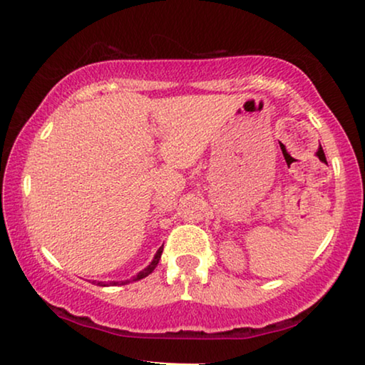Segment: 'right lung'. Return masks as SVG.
<instances>
[{
    "instance_id": "right-lung-1",
    "label": "right lung",
    "mask_w": 365,
    "mask_h": 365,
    "mask_svg": "<svg viewBox=\"0 0 365 365\" xmlns=\"http://www.w3.org/2000/svg\"><path fill=\"white\" fill-rule=\"evenodd\" d=\"M161 254H163V247H159L158 252H156V256H154V259H153V262L149 264V266H148L146 269H143V271L139 272L138 276H134L133 279H129V281H119V282L113 281V282H109V284H103V282H99V284H101V286H124V284H129L131 281H139V279L149 276V274H151V272L154 271V269H156L159 259H161Z\"/></svg>"
}]
</instances>
